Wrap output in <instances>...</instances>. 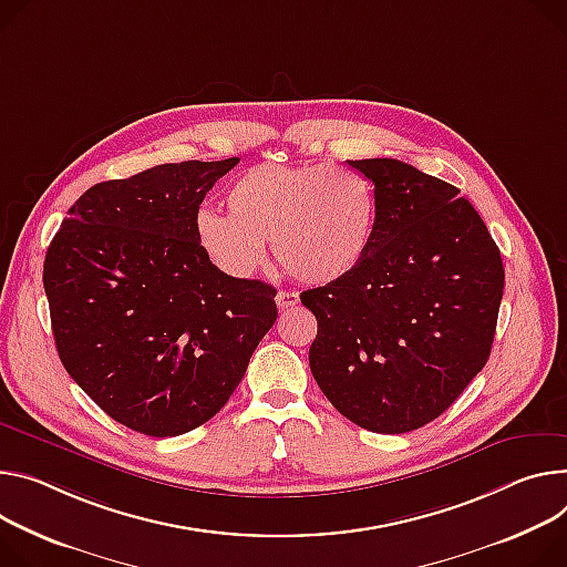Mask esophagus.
<instances>
[{
  "mask_svg": "<svg viewBox=\"0 0 567 567\" xmlns=\"http://www.w3.org/2000/svg\"><path fill=\"white\" fill-rule=\"evenodd\" d=\"M298 293L296 291H278V296H276V302H278V307L280 310H289V307H293V305H298Z\"/></svg>",
  "mask_w": 567,
  "mask_h": 567,
  "instance_id": "esophagus-1",
  "label": "esophagus"
}]
</instances>
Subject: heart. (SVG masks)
Here are the masks:
<instances>
[{
    "mask_svg": "<svg viewBox=\"0 0 567 567\" xmlns=\"http://www.w3.org/2000/svg\"><path fill=\"white\" fill-rule=\"evenodd\" d=\"M228 217L200 210L194 233L210 260L248 276L276 260L300 282L328 285L364 260L375 233V189L352 169L330 165H255L226 192Z\"/></svg>",
    "mask_w": 567,
    "mask_h": 567,
    "instance_id": "obj_1",
    "label": "heart"
}]
</instances>
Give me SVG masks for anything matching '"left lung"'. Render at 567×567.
<instances>
[{
    "label": "left lung",
    "instance_id": "left-lung-1",
    "mask_svg": "<svg viewBox=\"0 0 567 567\" xmlns=\"http://www.w3.org/2000/svg\"><path fill=\"white\" fill-rule=\"evenodd\" d=\"M348 165L375 185V233L352 274L300 293L319 323L310 369L348 421L404 434L439 419L488 362L502 255L454 185L393 158Z\"/></svg>",
    "mask_w": 567,
    "mask_h": 567
}]
</instances>
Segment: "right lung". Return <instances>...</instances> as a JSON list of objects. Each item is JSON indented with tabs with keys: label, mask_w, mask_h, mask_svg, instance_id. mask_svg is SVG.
<instances>
[{
	"label": "right lung",
	"mask_w": 567,
	"mask_h": 567,
	"mask_svg": "<svg viewBox=\"0 0 567 567\" xmlns=\"http://www.w3.org/2000/svg\"><path fill=\"white\" fill-rule=\"evenodd\" d=\"M237 163L185 161L96 183L47 248L61 362L140 434L208 423L276 323V289L219 271L194 233L200 200Z\"/></svg>",
	"instance_id": "right-lung-1"
}]
</instances>
